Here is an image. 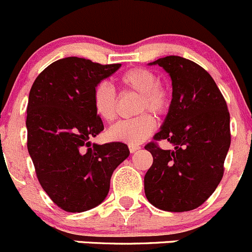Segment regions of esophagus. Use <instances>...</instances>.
I'll return each mask as SVG.
<instances>
[{"label":"esophagus","instance_id":"obj_1","mask_svg":"<svg viewBox=\"0 0 252 252\" xmlns=\"http://www.w3.org/2000/svg\"><path fill=\"white\" fill-rule=\"evenodd\" d=\"M137 150H140V146H137V145H129V151H130L131 153L136 152Z\"/></svg>","mask_w":252,"mask_h":252}]
</instances>
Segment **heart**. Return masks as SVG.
Returning <instances> with one entry per match:
<instances>
[{
    "instance_id": "obj_1",
    "label": "heart",
    "mask_w": 252,
    "mask_h": 252,
    "mask_svg": "<svg viewBox=\"0 0 252 252\" xmlns=\"http://www.w3.org/2000/svg\"><path fill=\"white\" fill-rule=\"evenodd\" d=\"M124 91L140 94L137 113L150 111L160 116L168 111L171 102L170 91L159 83L158 76L145 67H135L121 76ZM93 105L96 115L102 121L112 122L117 116V93L107 82H100L93 92ZM156 121L148 113L139 117L118 122L107 130V136L113 141L128 145H139L153 133Z\"/></svg>"
}]
</instances>
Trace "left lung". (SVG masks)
<instances>
[{"label": "left lung", "mask_w": 252, "mask_h": 252, "mask_svg": "<svg viewBox=\"0 0 252 252\" xmlns=\"http://www.w3.org/2000/svg\"><path fill=\"white\" fill-rule=\"evenodd\" d=\"M148 65H159L171 78L173 99L155 140H168L174 150H161L156 142L145 146L153 157L145 175V194L161 210H193L223 176L231 146L226 100L213 77L189 59L170 55Z\"/></svg>", "instance_id": "8db88e82"}]
</instances>
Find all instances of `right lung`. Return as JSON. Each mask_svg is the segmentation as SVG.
<instances>
[{
    "label": "right lung",
    "mask_w": 252,
    "mask_h": 252,
    "mask_svg": "<svg viewBox=\"0 0 252 252\" xmlns=\"http://www.w3.org/2000/svg\"><path fill=\"white\" fill-rule=\"evenodd\" d=\"M121 66L63 58L44 68L31 87L29 155L42 189L68 213L91 210L104 202L113 171L130 153L123 142H91L104 130L93 92Z\"/></svg>",
    "instance_id": "add662e5"
}]
</instances>
